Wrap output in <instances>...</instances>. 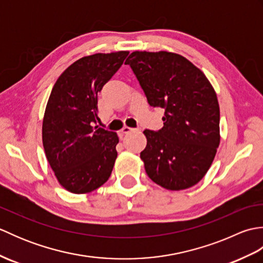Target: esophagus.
<instances>
[{
	"instance_id": "1",
	"label": "esophagus",
	"mask_w": 263,
	"mask_h": 263,
	"mask_svg": "<svg viewBox=\"0 0 263 263\" xmlns=\"http://www.w3.org/2000/svg\"><path fill=\"white\" fill-rule=\"evenodd\" d=\"M131 131H135V128H133V127H128V126H124V127H123L122 130H121V132L124 133V135H125V133L131 132Z\"/></svg>"
}]
</instances>
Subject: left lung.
Here are the masks:
<instances>
[{"label":"left lung","mask_w":263,"mask_h":263,"mask_svg":"<svg viewBox=\"0 0 263 263\" xmlns=\"http://www.w3.org/2000/svg\"><path fill=\"white\" fill-rule=\"evenodd\" d=\"M148 104L165 109L164 126L144 130L140 153L152 180L167 190L189 189L202 180L219 146V105L202 71L181 55L133 52L125 61Z\"/></svg>","instance_id":"obj_1"}]
</instances>
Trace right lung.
<instances>
[{
    "label": "right lung",
    "instance_id": "obj_1",
    "mask_svg": "<svg viewBox=\"0 0 263 263\" xmlns=\"http://www.w3.org/2000/svg\"><path fill=\"white\" fill-rule=\"evenodd\" d=\"M128 52L93 54L71 64L52 89L43 121L49 165L65 190L91 192L108 180L117 157L115 132L98 127L97 95Z\"/></svg>",
    "mask_w": 263,
    "mask_h": 263
}]
</instances>
